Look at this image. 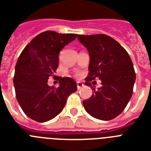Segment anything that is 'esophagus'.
<instances>
[{
  "instance_id": "obj_1",
  "label": "esophagus",
  "mask_w": 151,
  "mask_h": 151,
  "mask_svg": "<svg viewBox=\"0 0 151 151\" xmlns=\"http://www.w3.org/2000/svg\"><path fill=\"white\" fill-rule=\"evenodd\" d=\"M77 86H78V90H80V89H81V88L82 87L84 86V84H82L81 82H78V83H77Z\"/></svg>"
}]
</instances>
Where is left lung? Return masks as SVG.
I'll list each match as a JSON object with an SVG mask.
<instances>
[{"mask_svg": "<svg viewBox=\"0 0 151 151\" xmlns=\"http://www.w3.org/2000/svg\"><path fill=\"white\" fill-rule=\"evenodd\" d=\"M78 39L90 56L89 73L84 84L94 90L83 105L94 118L113 119L122 113L133 95L136 73L130 56L118 42L107 35H79ZM96 77L102 81V87L98 90L90 83Z\"/></svg>", "mask_w": 151, "mask_h": 151, "instance_id": "8db88e82", "label": "left lung"}]
</instances>
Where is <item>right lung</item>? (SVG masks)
Instances as JSON below:
<instances>
[{
  "instance_id": "1",
  "label": "right lung",
  "mask_w": 151,
  "mask_h": 151,
  "mask_svg": "<svg viewBox=\"0 0 151 151\" xmlns=\"http://www.w3.org/2000/svg\"><path fill=\"white\" fill-rule=\"evenodd\" d=\"M77 36L78 34L43 32L24 47L18 57L13 79L16 99L32 119L44 122L56 117L64 108L68 96L78 90L72 78L53 75L60 50ZM50 76L58 79V88L47 85Z\"/></svg>"
}]
</instances>
